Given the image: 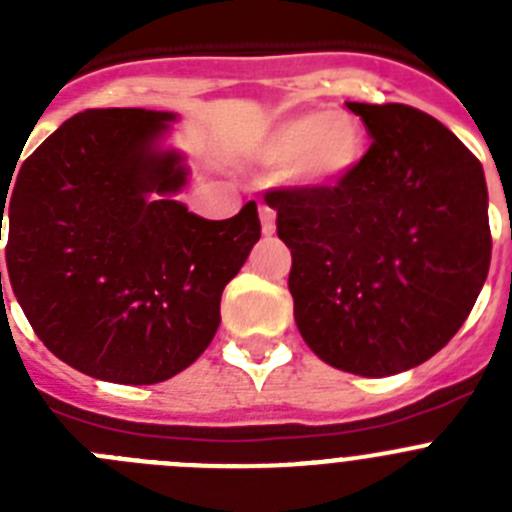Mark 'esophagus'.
Returning a JSON list of instances; mask_svg holds the SVG:
<instances>
[{"instance_id": "34e87169", "label": "esophagus", "mask_w": 512, "mask_h": 512, "mask_svg": "<svg viewBox=\"0 0 512 512\" xmlns=\"http://www.w3.org/2000/svg\"><path fill=\"white\" fill-rule=\"evenodd\" d=\"M259 217H261V233L274 235V230H277V212L271 210V207L261 205L259 207Z\"/></svg>"}]
</instances>
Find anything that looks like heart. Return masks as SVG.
Here are the masks:
<instances>
[{"label":"heart","mask_w":512,"mask_h":512,"mask_svg":"<svg viewBox=\"0 0 512 512\" xmlns=\"http://www.w3.org/2000/svg\"><path fill=\"white\" fill-rule=\"evenodd\" d=\"M366 148V128L354 112L310 110L274 122L256 156L269 166H289L297 187L333 189L359 171Z\"/></svg>","instance_id":"1"}]
</instances>
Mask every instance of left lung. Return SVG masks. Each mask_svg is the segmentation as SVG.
Segmentation results:
<instances>
[{"instance_id": "8db88e82", "label": "left lung", "mask_w": 512, "mask_h": 512, "mask_svg": "<svg viewBox=\"0 0 512 512\" xmlns=\"http://www.w3.org/2000/svg\"><path fill=\"white\" fill-rule=\"evenodd\" d=\"M372 135L333 189H277L292 251L295 323L325 364L392 377L438 354L490 269L482 164L436 117L408 104L346 102Z\"/></svg>"}]
</instances>
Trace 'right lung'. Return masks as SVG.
<instances>
[{"label":"right lung","instance_id":"add662e5","mask_svg":"<svg viewBox=\"0 0 512 512\" xmlns=\"http://www.w3.org/2000/svg\"><path fill=\"white\" fill-rule=\"evenodd\" d=\"M174 120L140 107L79 112L22 164L12 197L0 192L25 318L51 354L104 382L184 372L261 238L256 202L205 220L174 200L189 176L182 153L164 148Z\"/></svg>","mask_w":512,"mask_h":512}]
</instances>
